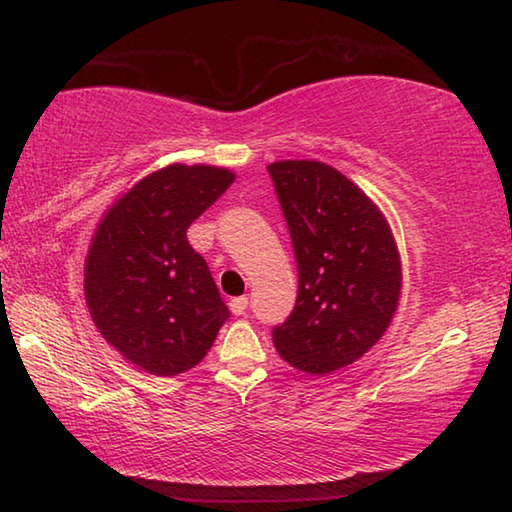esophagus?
<instances>
[{
  "label": "esophagus",
  "mask_w": 512,
  "mask_h": 512,
  "mask_svg": "<svg viewBox=\"0 0 512 512\" xmlns=\"http://www.w3.org/2000/svg\"><path fill=\"white\" fill-rule=\"evenodd\" d=\"M230 309H232V314H235V316L246 314V309H248V298H246V296L232 298V300H230Z\"/></svg>",
  "instance_id": "esophagus-1"
}]
</instances>
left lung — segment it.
I'll list each match as a JSON object with an SVG mask.
<instances>
[{
    "label": "left lung",
    "instance_id": "obj_1",
    "mask_svg": "<svg viewBox=\"0 0 512 512\" xmlns=\"http://www.w3.org/2000/svg\"><path fill=\"white\" fill-rule=\"evenodd\" d=\"M298 264V296L273 327L280 357L327 375L363 357L391 325L402 268L384 216L341 171L314 160L268 164Z\"/></svg>",
    "mask_w": 512,
    "mask_h": 512
}]
</instances>
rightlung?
Wrapping results in <instances>:
<instances>
[{
	"instance_id": "add662e5",
	"label": "right lung",
	"mask_w": 512,
	"mask_h": 512,
	"mask_svg": "<svg viewBox=\"0 0 512 512\" xmlns=\"http://www.w3.org/2000/svg\"><path fill=\"white\" fill-rule=\"evenodd\" d=\"M235 176L169 164L112 207L85 262V298L99 332L151 375L173 377L201 361L230 318L187 228Z\"/></svg>"
}]
</instances>
